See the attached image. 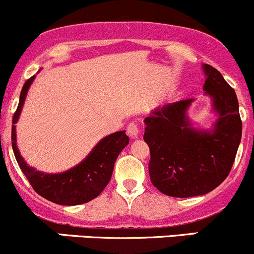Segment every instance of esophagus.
<instances>
[{"mask_svg":"<svg viewBox=\"0 0 254 254\" xmlns=\"http://www.w3.org/2000/svg\"><path fill=\"white\" fill-rule=\"evenodd\" d=\"M127 134H129L130 137L132 138H136L138 137V127L136 123H130L129 125H127Z\"/></svg>","mask_w":254,"mask_h":254,"instance_id":"obj_1","label":"esophagus"}]
</instances>
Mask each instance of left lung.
<instances>
[{
    "mask_svg": "<svg viewBox=\"0 0 254 254\" xmlns=\"http://www.w3.org/2000/svg\"><path fill=\"white\" fill-rule=\"evenodd\" d=\"M202 69L204 93L217 114L210 129L192 127L188 111L193 98L157 107L145 119L149 178L168 196H202L218 188L230 173L241 141L236 93L217 69L208 64Z\"/></svg>",
    "mask_w": 254,
    "mask_h": 254,
    "instance_id": "left-lung-1",
    "label": "left lung"
}]
</instances>
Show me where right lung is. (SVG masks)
<instances>
[{
	"label": "right lung",
	"instance_id": "right-lung-1",
	"mask_svg": "<svg viewBox=\"0 0 254 254\" xmlns=\"http://www.w3.org/2000/svg\"><path fill=\"white\" fill-rule=\"evenodd\" d=\"M34 79H35V75L26 80L20 92L19 105L13 117L12 147L18 165L35 192L44 198L62 205L86 203L96 198L105 190L107 184L111 180L114 163L120 152L129 143V137L125 134V130L106 136L92 148V151L85 157V159H82L78 165L63 173L49 174V173L40 172L28 165L20 156L19 149L17 147V134H15L14 124H17L19 119L29 87L33 84Z\"/></svg>",
	"mask_w": 254,
	"mask_h": 254
}]
</instances>
